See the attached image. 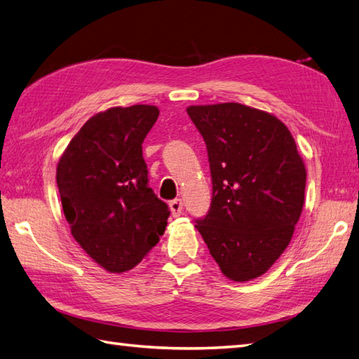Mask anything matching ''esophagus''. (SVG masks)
Instances as JSON below:
<instances>
[{
  "instance_id": "esophagus-1",
  "label": "esophagus",
  "mask_w": 359,
  "mask_h": 359,
  "mask_svg": "<svg viewBox=\"0 0 359 359\" xmlns=\"http://www.w3.org/2000/svg\"><path fill=\"white\" fill-rule=\"evenodd\" d=\"M170 210H171V215L174 217H177L182 215V210H184V203H182L180 199H174L170 202Z\"/></svg>"
}]
</instances>
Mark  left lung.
I'll use <instances>...</instances> for the list:
<instances>
[{
	"label": "left lung",
	"mask_w": 359,
	"mask_h": 359,
	"mask_svg": "<svg viewBox=\"0 0 359 359\" xmlns=\"http://www.w3.org/2000/svg\"><path fill=\"white\" fill-rule=\"evenodd\" d=\"M203 137L211 207L196 228L228 279L259 278L292 241L306 193V166L288 128L241 103L189 106Z\"/></svg>",
	"instance_id": "left-lung-1"
}]
</instances>
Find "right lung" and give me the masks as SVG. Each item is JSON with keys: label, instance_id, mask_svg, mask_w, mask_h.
<instances>
[{"label": "right lung", "instance_id": "1", "mask_svg": "<svg viewBox=\"0 0 359 359\" xmlns=\"http://www.w3.org/2000/svg\"><path fill=\"white\" fill-rule=\"evenodd\" d=\"M158 109L111 108L90 117L67 144L57 185L74 239L111 273L133 270L165 233L170 208L148 187L142 154Z\"/></svg>", "mask_w": 359, "mask_h": 359}]
</instances>
